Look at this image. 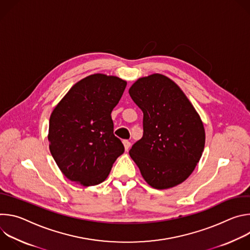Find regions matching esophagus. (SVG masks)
<instances>
[{
	"label": "esophagus",
	"mask_w": 250,
	"mask_h": 250,
	"mask_svg": "<svg viewBox=\"0 0 250 250\" xmlns=\"http://www.w3.org/2000/svg\"><path fill=\"white\" fill-rule=\"evenodd\" d=\"M123 144H124V146H125V150L127 151L129 149V147H130V142L128 140H124Z\"/></svg>",
	"instance_id": "obj_1"
}]
</instances>
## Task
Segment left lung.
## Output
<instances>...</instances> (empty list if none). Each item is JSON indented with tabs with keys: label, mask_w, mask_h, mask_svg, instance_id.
<instances>
[{
	"label": "left lung",
	"mask_w": 250,
	"mask_h": 250,
	"mask_svg": "<svg viewBox=\"0 0 250 250\" xmlns=\"http://www.w3.org/2000/svg\"><path fill=\"white\" fill-rule=\"evenodd\" d=\"M128 93L144 113V135L130 148V157L151 187L181 184L205 147L200 116L178 85L161 74L139 78Z\"/></svg>",
	"instance_id": "left-lung-1"
}]
</instances>
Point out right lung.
I'll use <instances>...</instances> for the list:
<instances>
[{"label":"right lung","instance_id":"right-lung-1","mask_svg":"<svg viewBox=\"0 0 250 250\" xmlns=\"http://www.w3.org/2000/svg\"><path fill=\"white\" fill-rule=\"evenodd\" d=\"M125 87L126 82L116 76L90 75L77 82L54 108L49 120V149L69 180L98 185L124 153L111 114Z\"/></svg>","mask_w":250,"mask_h":250}]
</instances>
